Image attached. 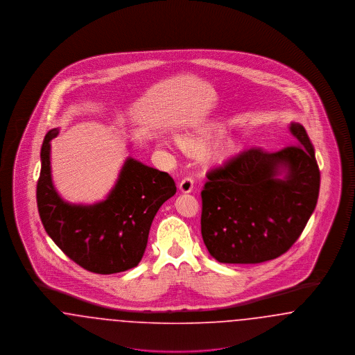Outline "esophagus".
I'll return each mask as SVG.
<instances>
[{"instance_id":"1","label":"esophagus","mask_w":355,"mask_h":355,"mask_svg":"<svg viewBox=\"0 0 355 355\" xmlns=\"http://www.w3.org/2000/svg\"><path fill=\"white\" fill-rule=\"evenodd\" d=\"M193 187H194V181H193V178H190V177H186V178H184V180L180 182V190H181L182 193H190V191H193Z\"/></svg>"}]
</instances>
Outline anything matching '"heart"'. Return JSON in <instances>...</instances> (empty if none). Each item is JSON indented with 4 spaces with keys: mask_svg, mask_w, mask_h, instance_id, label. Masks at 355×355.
I'll use <instances>...</instances> for the list:
<instances>
[{
    "mask_svg": "<svg viewBox=\"0 0 355 355\" xmlns=\"http://www.w3.org/2000/svg\"><path fill=\"white\" fill-rule=\"evenodd\" d=\"M223 135V129L218 125H210V126H202L197 130H194L191 135H182L180 138V142L185 146L187 150L194 153H202L214 142L217 138ZM161 145L168 146L166 141H161ZM229 145H220L218 149L213 153V158L220 159L226 155L229 150Z\"/></svg>",
    "mask_w": 355,
    "mask_h": 355,
    "instance_id": "heart-1",
    "label": "heart"
}]
</instances>
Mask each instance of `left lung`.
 Wrapping results in <instances>:
<instances>
[{
    "label": "left lung",
    "mask_w": 355,
    "mask_h": 355,
    "mask_svg": "<svg viewBox=\"0 0 355 355\" xmlns=\"http://www.w3.org/2000/svg\"><path fill=\"white\" fill-rule=\"evenodd\" d=\"M295 145L279 152L250 148L207 173L201 233L220 263H259L286 253L301 236L320 194L314 146L298 122Z\"/></svg>",
    "instance_id": "obj_1"
}]
</instances>
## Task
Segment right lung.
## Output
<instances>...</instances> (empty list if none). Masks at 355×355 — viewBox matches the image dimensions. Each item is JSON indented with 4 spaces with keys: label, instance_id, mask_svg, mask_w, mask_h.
Here are the masks:
<instances>
[{
    "label": "right lung",
    "instance_id": "1",
    "mask_svg": "<svg viewBox=\"0 0 355 355\" xmlns=\"http://www.w3.org/2000/svg\"><path fill=\"white\" fill-rule=\"evenodd\" d=\"M41 148L37 206L42 225L54 243L71 261L97 274H114L135 268L148 245L153 220L177 191L168 173L128 157L105 200L94 203L65 201L51 178V141Z\"/></svg>",
    "mask_w": 355,
    "mask_h": 355
}]
</instances>
